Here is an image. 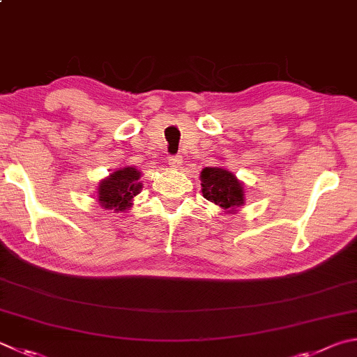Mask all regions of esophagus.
I'll use <instances>...</instances> for the list:
<instances>
[{
    "instance_id": "1",
    "label": "esophagus",
    "mask_w": 357,
    "mask_h": 357,
    "mask_svg": "<svg viewBox=\"0 0 357 357\" xmlns=\"http://www.w3.org/2000/svg\"><path fill=\"white\" fill-rule=\"evenodd\" d=\"M168 164H170V167L173 168H178L181 164H183V159H181V156H172L168 158Z\"/></svg>"
}]
</instances>
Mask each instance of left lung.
Listing matches in <instances>:
<instances>
[{"instance_id":"8db88e82","label":"left lung","mask_w":357,"mask_h":357,"mask_svg":"<svg viewBox=\"0 0 357 357\" xmlns=\"http://www.w3.org/2000/svg\"><path fill=\"white\" fill-rule=\"evenodd\" d=\"M203 197L226 212H234L245 203L243 184L234 173L220 167H206L199 174Z\"/></svg>"}]
</instances>
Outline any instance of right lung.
Masks as SVG:
<instances>
[{"instance_id":"right-lung-1","label":"right lung","mask_w":357,"mask_h":357,"mask_svg":"<svg viewBox=\"0 0 357 357\" xmlns=\"http://www.w3.org/2000/svg\"><path fill=\"white\" fill-rule=\"evenodd\" d=\"M140 172L134 167H123L115 170L98 185V203L105 209L125 212L131 207L132 198L142 190Z\"/></svg>"}]
</instances>
